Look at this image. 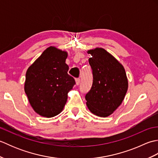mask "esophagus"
Listing matches in <instances>:
<instances>
[{"instance_id": "obj_1", "label": "esophagus", "mask_w": 158, "mask_h": 158, "mask_svg": "<svg viewBox=\"0 0 158 158\" xmlns=\"http://www.w3.org/2000/svg\"><path fill=\"white\" fill-rule=\"evenodd\" d=\"M75 82H76V85H79V83H80V79H75Z\"/></svg>"}]
</instances>
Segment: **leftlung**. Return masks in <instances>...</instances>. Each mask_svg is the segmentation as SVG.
I'll return each mask as SVG.
<instances>
[{
	"label": "left lung",
	"mask_w": 158,
	"mask_h": 158,
	"mask_svg": "<svg viewBox=\"0 0 158 158\" xmlns=\"http://www.w3.org/2000/svg\"><path fill=\"white\" fill-rule=\"evenodd\" d=\"M93 83L85 96L86 105L94 115L106 117L118 108L125 97L128 81L124 67L105 49L88 50Z\"/></svg>",
	"instance_id": "obj_1"
}]
</instances>
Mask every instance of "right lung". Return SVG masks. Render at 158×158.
Listing matches in <instances>:
<instances>
[{"label": "right lung", "mask_w": 158, "mask_h": 158, "mask_svg": "<svg viewBox=\"0 0 158 158\" xmlns=\"http://www.w3.org/2000/svg\"><path fill=\"white\" fill-rule=\"evenodd\" d=\"M67 57V52L50 46L26 71L24 91L30 105L39 115L49 118L64 109L68 93L75 84L68 74Z\"/></svg>", "instance_id": "add662e5"}]
</instances>
